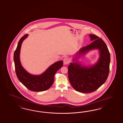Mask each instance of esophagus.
Instances as JSON below:
<instances>
[{
    "mask_svg": "<svg viewBox=\"0 0 123 123\" xmlns=\"http://www.w3.org/2000/svg\"><path fill=\"white\" fill-rule=\"evenodd\" d=\"M69 63V60L68 58H65L64 59V64L66 65Z\"/></svg>",
    "mask_w": 123,
    "mask_h": 123,
    "instance_id": "esophagus-1",
    "label": "esophagus"
}]
</instances>
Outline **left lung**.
<instances>
[{
	"label": "left lung",
	"instance_id": "obj_1",
	"mask_svg": "<svg viewBox=\"0 0 123 123\" xmlns=\"http://www.w3.org/2000/svg\"><path fill=\"white\" fill-rule=\"evenodd\" d=\"M93 42L77 52L68 66V77L73 88L78 92L91 93L106 81L110 72V55L105 43L94 34H90ZM97 49L99 58L93 65H82L78 60L89 51Z\"/></svg>",
	"mask_w": 123,
	"mask_h": 123
}]
</instances>
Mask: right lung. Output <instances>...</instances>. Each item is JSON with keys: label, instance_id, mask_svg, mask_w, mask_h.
Segmentation results:
<instances>
[{"label": "right lung", "instance_id": "right-lung-1", "mask_svg": "<svg viewBox=\"0 0 123 123\" xmlns=\"http://www.w3.org/2000/svg\"><path fill=\"white\" fill-rule=\"evenodd\" d=\"M26 34L18 41L14 53L13 60L17 78L19 81L31 91L40 92L50 88L54 82L55 73L63 66V61H59L52 64L42 74L34 75L27 71L22 65L20 60V53L22 43L28 36Z\"/></svg>", "mask_w": 123, "mask_h": 123}]
</instances>
